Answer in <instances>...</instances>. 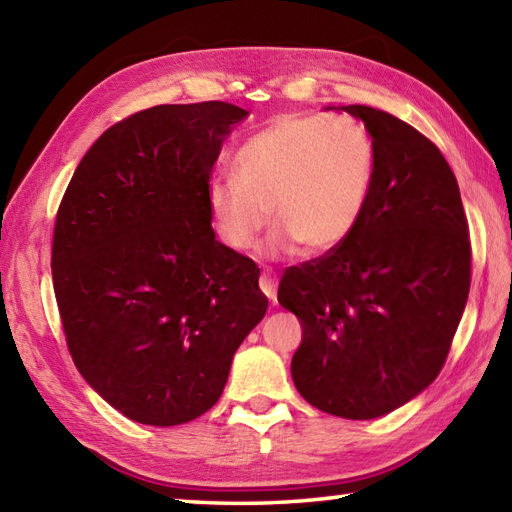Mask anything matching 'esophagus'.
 <instances>
[{
  "instance_id": "esophagus-1",
  "label": "esophagus",
  "mask_w": 512,
  "mask_h": 512,
  "mask_svg": "<svg viewBox=\"0 0 512 512\" xmlns=\"http://www.w3.org/2000/svg\"><path fill=\"white\" fill-rule=\"evenodd\" d=\"M259 288H262L264 295L275 303L277 299V275L273 268H264L262 275H259Z\"/></svg>"
}]
</instances>
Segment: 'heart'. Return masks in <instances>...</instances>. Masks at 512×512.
I'll list each match as a JSON object with an SVG mask.
<instances>
[{
	"instance_id": "1",
	"label": "heart",
	"mask_w": 512,
	"mask_h": 512,
	"mask_svg": "<svg viewBox=\"0 0 512 512\" xmlns=\"http://www.w3.org/2000/svg\"><path fill=\"white\" fill-rule=\"evenodd\" d=\"M235 173L209 182L206 200L222 242L244 250L270 220L268 253L301 244L310 255L332 253L361 224L376 178V149L367 129L347 116H281L246 138Z\"/></svg>"
}]
</instances>
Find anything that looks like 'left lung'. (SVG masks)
Returning a JSON list of instances; mask_svg holds the SVG:
<instances>
[{"mask_svg": "<svg viewBox=\"0 0 512 512\" xmlns=\"http://www.w3.org/2000/svg\"><path fill=\"white\" fill-rule=\"evenodd\" d=\"M372 198L354 235L288 268L277 299L301 321L292 380L312 407L369 420L429 387L471 288L469 222L449 162L409 123L367 105Z\"/></svg>", "mask_w": 512, "mask_h": 512, "instance_id": "1", "label": "left lung"}]
</instances>
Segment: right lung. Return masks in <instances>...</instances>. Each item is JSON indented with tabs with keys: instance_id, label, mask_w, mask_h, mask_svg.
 Segmentation results:
<instances>
[{
	"instance_id": "add662e5",
	"label": "right lung",
	"mask_w": 512,
	"mask_h": 512,
	"mask_svg": "<svg viewBox=\"0 0 512 512\" xmlns=\"http://www.w3.org/2000/svg\"><path fill=\"white\" fill-rule=\"evenodd\" d=\"M246 110L156 105L112 125L63 193L52 284L88 385L129 420L173 427L220 400L268 299L250 257L220 244L206 191Z\"/></svg>"
}]
</instances>
